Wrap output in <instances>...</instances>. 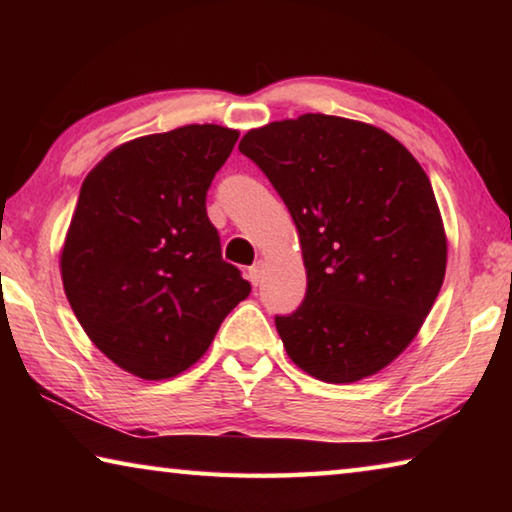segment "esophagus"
I'll list each match as a JSON object with an SVG mask.
<instances>
[{"label":"esophagus","mask_w":512,"mask_h":512,"mask_svg":"<svg viewBox=\"0 0 512 512\" xmlns=\"http://www.w3.org/2000/svg\"><path fill=\"white\" fill-rule=\"evenodd\" d=\"M262 275H264V262H262V259H259V262H255L253 266L248 268V280L257 287V284L262 282Z\"/></svg>","instance_id":"1"}]
</instances>
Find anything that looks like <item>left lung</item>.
<instances>
[{
  "mask_svg": "<svg viewBox=\"0 0 512 512\" xmlns=\"http://www.w3.org/2000/svg\"><path fill=\"white\" fill-rule=\"evenodd\" d=\"M239 151L296 223L307 293L277 334L298 368L350 384L406 350L445 280L447 239L427 173L388 133L302 115L248 131Z\"/></svg>",
  "mask_w": 512,
  "mask_h": 512,
  "instance_id": "obj_1",
  "label": "left lung"
}]
</instances>
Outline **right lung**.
<instances>
[{
  "mask_svg": "<svg viewBox=\"0 0 512 512\" xmlns=\"http://www.w3.org/2000/svg\"><path fill=\"white\" fill-rule=\"evenodd\" d=\"M237 137L214 124L137 137L83 180L60 255L65 296L90 341L135 377L194 366L248 298L205 210Z\"/></svg>",
  "mask_w": 512,
  "mask_h": 512,
  "instance_id": "1",
  "label": "right lung"
}]
</instances>
